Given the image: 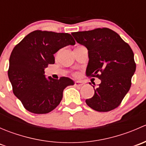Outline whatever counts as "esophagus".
Instances as JSON below:
<instances>
[{"instance_id":"34e87169","label":"esophagus","mask_w":146,"mask_h":146,"mask_svg":"<svg viewBox=\"0 0 146 146\" xmlns=\"http://www.w3.org/2000/svg\"><path fill=\"white\" fill-rule=\"evenodd\" d=\"M75 85L76 86H82V85H84V83L81 81H76L75 82Z\"/></svg>"}]
</instances>
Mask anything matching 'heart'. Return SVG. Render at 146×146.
<instances>
[{
    "label": "heart",
    "mask_w": 146,
    "mask_h": 146,
    "mask_svg": "<svg viewBox=\"0 0 146 146\" xmlns=\"http://www.w3.org/2000/svg\"><path fill=\"white\" fill-rule=\"evenodd\" d=\"M75 75H76V76H78V73H76V74H75Z\"/></svg>",
    "instance_id": "heart-1"
}]
</instances>
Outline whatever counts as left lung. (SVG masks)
Instances as JSON below:
<instances>
[{"label":"left lung","mask_w":146,"mask_h":146,"mask_svg":"<svg viewBox=\"0 0 146 146\" xmlns=\"http://www.w3.org/2000/svg\"><path fill=\"white\" fill-rule=\"evenodd\" d=\"M71 35L78 43L88 50L87 76L101 80L98 88L92 85L95 94L85 100L86 104L98 111L104 112L117 108L129 92L136 71L131 48L117 32L109 28Z\"/></svg>","instance_id":"8db88e82"}]
</instances>
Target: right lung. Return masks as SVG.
Segmentation results:
<instances>
[{"label":"right lung","mask_w":146,"mask_h":146,"mask_svg":"<svg viewBox=\"0 0 146 146\" xmlns=\"http://www.w3.org/2000/svg\"><path fill=\"white\" fill-rule=\"evenodd\" d=\"M76 42L70 34L36 30L13 48L8 75L14 95L34 114H46L61 102L64 90L74 85L69 78H46L44 68L54 64V54Z\"/></svg>","instance_id":"right-lung-1"}]
</instances>
